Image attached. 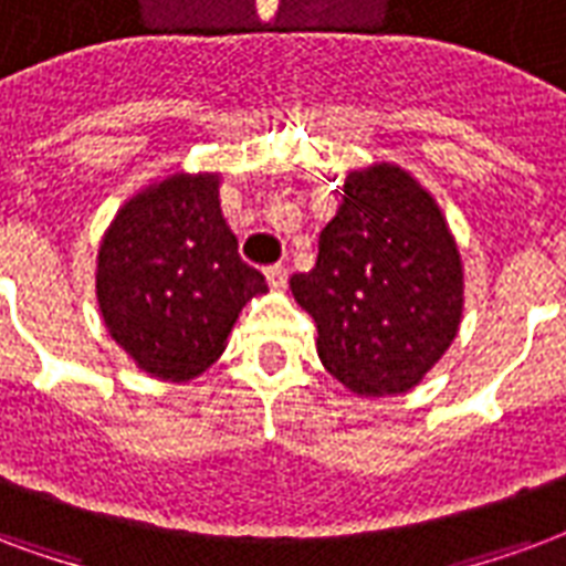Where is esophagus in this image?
I'll return each instance as SVG.
<instances>
[{
  "instance_id": "esophagus-1",
  "label": "esophagus",
  "mask_w": 566,
  "mask_h": 566,
  "mask_svg": "<svg viewBox=\"0 0 566 566\" xmlns=\"http://www.w3.org/2000/svg\"><path fill=\"white\" fill-rule=\"evenodd\" d=\"M265 280H268V286H271V289H283V286H286V280H289L286 265H271V268H268Z\"/></svg>"
}]
</instances>
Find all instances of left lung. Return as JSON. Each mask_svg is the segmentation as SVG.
I'll use <instances>...</instances> for the list:
<instances>
[{
  "mask_svg": "<svg viewBox=\"0 0 566 566\" xmlns=\"http://www.w3.org/2000/svg\"><path fill=\"white\" fill-rule=\"evenodd\" d=\"M289 289L325 370L361 398L416 389L455 340L464 265L431 192L391 163L349 171L319 255Z\"/></svg>",
  "mask_w": 566,
  "mask_h": 566,
  "instance_id": "8db88e82",
  "label": "left lung"
}]
</instances>
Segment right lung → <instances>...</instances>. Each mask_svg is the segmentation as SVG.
I'll use <instances>...</instances> for the list:
<instances>
[{
    "mask_svg": "<svg viewBox=\"0 0 566 566\" xmlns=\"http://www.w3.org/2000/svg\"><path fill=\"white\" fill-rule=\"evenodd\" d=\"M265 277L241 262L220 175L177 171L132 196L102 238L96 298L119 349L150 377L187 382L226 349Z\"/></svg>",
    "mask_w": 566,
    "mask_h": 566,
    "instance_id": "obj_1",
    "label": "right lung"
}]
</instances>
